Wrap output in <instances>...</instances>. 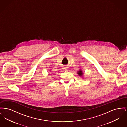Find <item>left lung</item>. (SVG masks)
I'll return each mask as SVG.
<instances>
[{"mask_svg": "<svg viewBox=\"0 0 127 127\" xmlns=\"http://www.w3.org/2000/svg\"><path fill=\"white\" fill-rule=\"evenodd\" d=\"M77 74L79 75V76H82L83 75V73L82 72V71L81 69H80L79 70V71L77 73Z\"/></svg>", "mask_w": 127, "mask_h": 127, "instance_id": "left-lung-1", "label": "left lung"}]
</instances>
